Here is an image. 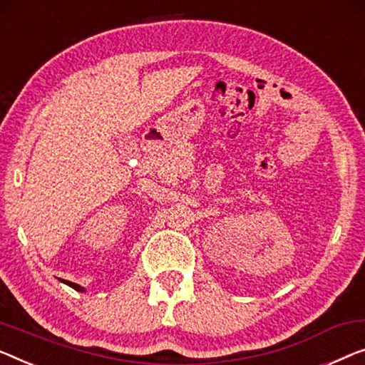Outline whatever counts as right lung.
I'll list each match as a JSON object with an SVG mask.
<instances>
[{
	"instance_id": "right-lung-1",
	"label": "right lung",
	"mask_w": 365,
	"mask_h": 365,
	"mask_svg": "<svg viewBox=\"0 0 365 365\" xmlns=\"http://www.w3.org/2000/svg\"><path fill=\"white\" fill-rule=\"evenodd\" d=\"M61 282H62V283H66V284H68V287L73 288V289H77V292H86V289H83V287H81V284L72 283V282H67V279H61Z\"/></svg>"
}]
</instances>
